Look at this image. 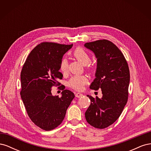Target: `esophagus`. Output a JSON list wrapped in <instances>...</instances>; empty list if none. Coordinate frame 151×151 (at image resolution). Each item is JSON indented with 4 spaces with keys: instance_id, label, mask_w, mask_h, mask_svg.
Here are the masks:
<instances>
[{
    "instance_id": "esophagus-1",
    "label": "esophagus",
    "mask_w": 151,
    "mask_h": 151,
    "mask_svg": "<svg viewBox=\"0 0 151 151\" xmlns=\"http://www.w3.org/2000/svg\"><path fill=\"white\" fill-rule=\"evenodd\" d=\"M83 96V94L80 93H77L76 94V97H77V98H81Z\"/></svg>"
}]
</instances>
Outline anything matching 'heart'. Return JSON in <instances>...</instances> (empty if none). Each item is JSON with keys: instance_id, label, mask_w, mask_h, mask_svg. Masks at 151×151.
<instances>
[{"instance_id": "b5f03b06", "label": "heart", "mask_w": 151, "mask_h": 151, "mask_svg": "<svg viewBox=\"0 0 151 151\" xmlns=\"http://www.w3.org/2000/svg\"><path fill=\"white\" fill-rule=\"evenodd\" d=\"M73 56L83 65H88L91 61V58L88 53L82 48H77L74 52ZM68 69V61L67 58H63L60 63V70L65 73ZM88 80L86 76H74L68 81V86L76 90L81 91L83 89L84 86L88 83Z\"/></svg>"}]
</instances>
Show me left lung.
Returning <instances> with one entry per match:
<instances>
[{"instance_id": "8db88e82", "label": "left lung", "mask_w": 151, "mask_h": 151, "mask_svg": "<svg viewBox=\"0 0 151 151\" xmlns=\"http://www.w3.org/2000/svg\"><path fill=\"white\" fill-rule=\"evenodd\" d=\"M84 47L97 58L95 79L90 89H101L103 96L94 98L88 95L91 104L85 113L89 124L103 129L112 125L123 111L128 100L130 71L123 53L107 40L86 43Z\"/></svg>"}]
</instances>
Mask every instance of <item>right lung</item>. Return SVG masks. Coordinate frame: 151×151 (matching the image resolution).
Returning a JSON list of instances; mask_svg holds the SVG:
<instances>
[{"instance_id": "obj_1", "label": "right lung", "mask_w": 151, "mask_h": 151, "mask_svg": "<svg viewBox=\"0 0 151 151\" xmlns=\"http://www.w3.org/2000/svg\"><path fill=\"white\" fill-rule=\"evenodd\" d=\"M73 45L43 42L30 52L21 73V96L31 121L45 130L61 124L75 95L62 88V96H53L52 88L60 85L62 57Z\"/></svg>"}]
</instances>
